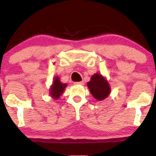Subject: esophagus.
Listing matches in <instances>:
<instances>
[{
    "label": "esophagus",
    "instance_id": "34e87169",
    "mask_svg": "<svg viewBox=\"0 0 156 156\" xmlns=\"http://www.w3.org/2000/svg\"><path fill=\"white\" fill-rule=\"evenodd\" d=\"M74 84H75V85H83V81L75 82Z\"/></svg>",
    "mask_w": 156,
    "mask_h": 156
}]
</instances>
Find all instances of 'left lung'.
Returning <instances> with one entry per match:
<instances>
[{
	"mask_svg": "<svg viewBox=\"0 0 156 156\" xmlns=\"http://www.w3.org/2000/svg\"><path fill=\"white\" fill-rule=\"evenodd\" d=\"M87 87L92 96L98 101L105 100L111 93L108 81L99 73H95L91 77L90 80L87 82Z\"/></svg>",
	"mask_w": 156,
	"mask_h": 156,
	"instance_id": "1",
	"label": "left lung"
}]
</instances>
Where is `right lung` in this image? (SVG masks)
Returning <instances> with one entry per match:
<instances>
[{
  "label": "right lung",
  "instance_id": "right-lung-1",
  "mask_svg": "<svg viewBox=\"0 0 156 156\" xmlns=\"http://www.w3.org/2000/svg\"><path fill=\"white\" fill-rule=\"evenodd\" d=\"M67 83H63L61 82L60 78L58 76H55L53 79V83L49 89L50 95L54 100H58L64 92V89L67 87Z\"/></svg>",
  "mask_w": 156,
  "mask_h": 156
}]
</instances>
